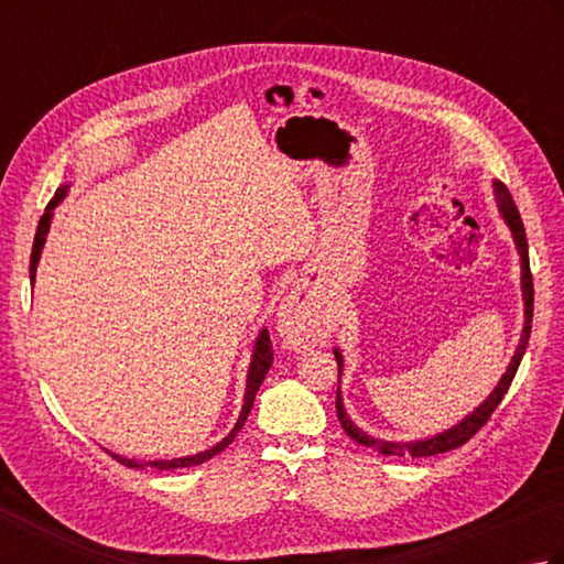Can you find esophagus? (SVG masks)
I'll list each match as a JSON object with an SVG mask.
<instances>
[{
  "instance_id": "34e87169",
  "label": "esophagus",
  "mask_w": 564,
  "mask_h": 564,
  "mask_svg": "<svg viewBox=\"0 0 564 564\" xmlns=\"http://www.w3.org/2000/svg\"><path fill=\"white\" fill-rule=\"evenodd\" d=\"M279 333L295 350H308L323 343L325 315L321 305H315L308 295L291 291L279 305Z\"/></svg>"
}]
</instances>
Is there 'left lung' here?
Instances as JSON below:
<instances>
[{"instance_id":"1","label":"left lung","mask_w":564,"mask_h":564,"mask_svg":"<svg viewBox=\"0 0 564 564\" xmlns=\"http://www.w3.org/2000/svg\"><path fill=\"white\" fill-rule=\"evenodd\" d=\"M494 194H496V204H498V212L500 217H503L506 227L513 234V241H516V249L520 256V291H523V313H525V323H523V333H520V343L516 347V355L510 357V365L506 367L503 377H500V382L496 384L494 392H490L484 402H480L474 412L466 414L460 419L458 424L444 429V432H438L434 436H426V438H416V442H384V438H375L367 432H362L360 426H357L350 416L345 412V404H343V394H340V387H337V397H335V409H337V419H340V424L345 429V434L355 438L357 444L362 446H370L377 448V452L384 454V456H412V458H422V456H436V454H444V452H452V448H458L460 444H466L470 436H474L480 426L488 422V416L494 414V409L500 404V399L508 392L510 382H513V377L518 372V365L523 360L525 355V347L530 340V327H532V275H530V259H528V239H525V229H523V221H520V214L513 197H510V192L503 182H494ZM335 360H337V377L343 375V352L340 347H335ZM340 384V380H337Z\"/></svg>"}]
</instances>
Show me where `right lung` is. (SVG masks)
<instances>
[{
	"mask_svg": "<svg viewBox=\"0 0 564 564\" xmlns=\"http://www.w3.org/2000/svg\"><path fill=\"white\" fill-rule=\"evenodd\" d=\"M68 194V184H64V187H58L54 199L48 202V207L44 212V217L39 219V227H36V237H34V249H32V263H29V279H32V285L36 281V265H39V259H41V251H44V243H46V234L51 229V219H54V209L58 207L61 202L66 199ZM271 362H273V350H271V337H269V330L259 333V337H256L253 343V355H251V362H249V375H247V392H243V406H241V414L237 419V424H234L231 432L221 438L219 444H214L212 448H207V452H199V454H192V456H182V458H162V460H148V464H140V460L135 458H126L120 454H112L116 456L120 464H126L128 468H145V466H152L158 470H170V468H187V466H197V464H204V460H209L212 456H217L219 452H224L234 438H237V434L241 432L243 422H247V416L251 412L253 406V399H256V392H259L261 382L265 380V375H269L271 370Z\"/></svg>",
	"mask_w": 564,
	"mask_h": 564,
	"instance_id": "1",
	"label": "right lung"
}]
</instances>
